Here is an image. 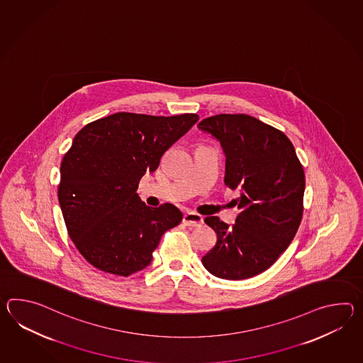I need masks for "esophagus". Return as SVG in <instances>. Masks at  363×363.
<instances>
[{
	"mask_svg": "<svg viewBox=\"0 0 363 363\" xmlns=\"http://www.w3.org/2000/svg\"><path fill=\"white\" fill-rule=\"evenodd\" d=\"M184 224L186 226H199L203 224V218H201V215H198V213H195V212H189V213H186L185 216H184Z\"/></svg>",
	"mask_w": 363,
	"mask_h": 363,
	"instance_id": "esophagus-1",
	"label": "esophagus"
}]
</instances>
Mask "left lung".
Masks as SVG:
<instances>
[{
  "instance_id": "8db88e82",
  "label": "left lung",
  "mask_w": 363,
  "mask_h": 363,
  "mask_svg": "<svg viewBox=\"0 0 363 363\" xmlns=\"http://www.w3.org/2000/svg\"><path fill=\"white\" fill-rule=\"evenodd\" d=\"M198 128L223 147L225 185L241 190L235 224L204 218L218 242L201 263L220 279H250L272 266L297 233L305 172L289 138L249 114H216Z\"/></svg>"
}]
</instances>
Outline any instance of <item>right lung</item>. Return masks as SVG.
Returning <instances> with one entry per match:
<instances>
[{
	"instance_id": "obj_1",
	"label": "right lung",
	"mask_w": 363,
	"mask_h": 363,
	"mask_svg": "<svg viewBox=\"0 0 363 363\" xmlns=\"http://www.w3.org/2000/svg\"><path fill=\"white\" fill-rule=\"evenodd\" d=\"M198 120L195 113H114L74 137L61 162L58 201L67 233L89 264L128 277L151 263L162 234L182 213L170 203L145 206L138 185Z\"/></svg>"
}]
</instances>
